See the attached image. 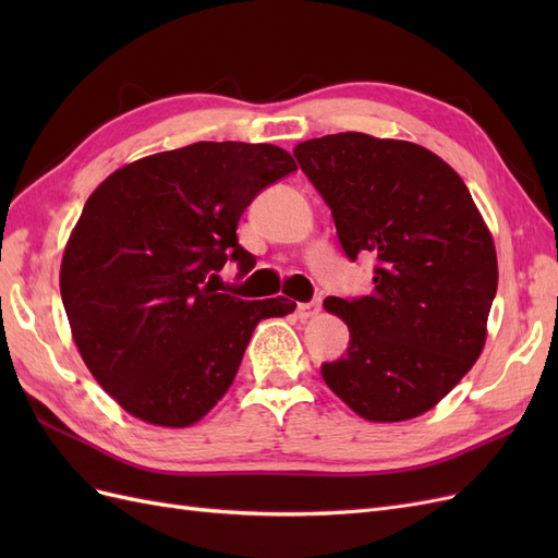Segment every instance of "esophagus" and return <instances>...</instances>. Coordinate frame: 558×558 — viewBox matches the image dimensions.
<instances>
[{"label": "esophagus", "mask_w": 558, "mask_h": 558, "mask_svg": "<svg viewBox=\"0 0 558 558\" xmlns=\"http://www.w3.org/2000/svg\"><path fill=\"white\" fill-rule=\"evenodd\" d=\"M318 312H320V300H318V298L312 300V302H300L298 310H295L298 318H302V320H307V318L316 316Z\"/></svg>", "instance_id": "34e87169"}]
</instances>
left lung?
Returning a JSON list of instances; mask_svg holds the SVG:
<instances>
[{"label":"left lung","instance_id":"left-lung-1","mask_svg":"<svg viewBox=\"0 0 558 558\" xmlns=\"http://www.w3.org/2000/svg\"><path fill=\"white\" fill-rule=\"evenodd\" d=\"M351 260L377 258L375 289L326 298L349 326L347 356L320 367L365 421L426 414L475 365L498 289L492 230L468 185L414 142L340 132L293 148Z\"/></svg>","mask_w":558,"mask_h":558}]
</instances>
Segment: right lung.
Returning <instances> with one entry per match:
<instances>
[{
    "instance_id": "add662e5",
    "label": "right lung",
    "mask_w": 558,
    "mask_h": 558,
    "mask_svg": "<svg viewBox=\"0 0 558 558\" xmlns=\"http://www.w3.org/2000/svg\"><path fill=\"white\" fill-rule=\"evenodd\" d=\"M298 170L275 144L197 142L118 167L83 207L60 265L72 337L97 384L146 424L189 428L238 375L253 330L283 295L218 293L228 258L253 256L238 223L265 185Z\"/></svg>"
}]
</instances>
